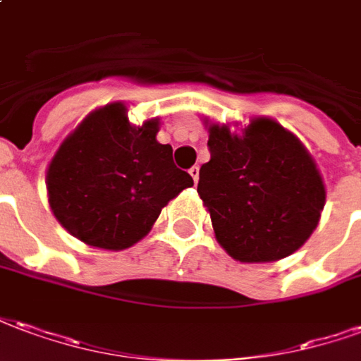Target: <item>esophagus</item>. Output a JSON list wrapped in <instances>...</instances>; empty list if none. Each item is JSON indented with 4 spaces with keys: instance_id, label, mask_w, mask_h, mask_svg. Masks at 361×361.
<instances>
[{
    "instance_id": "esophagus-1",
    "label": "esophagus",
    "mask_w": 361,
    "mask_h": 361,
    "mask_svg": "<svg viewBox=\"0 0 361 361\" xmlns=\"http://www.w3.org/2000/svg\"><path fill=\"white\" fill-rule=\"evenodd\" d=\"M188 173H190V177L194 178V183H198V178H200V167H198V165L190 167V171H188Z\"/></svg>"
}]
</instances>
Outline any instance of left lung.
I'll list each match as a JSON object with an SVG mask.
<instances>
[{"instance_id": "obj_1", "label": "left lung", "mask_w": 361, "mask_h": 361, "mask_svg": "<svg viewBox=\"0 0 361 361\" xmlns=\"http://www.w3.org/2000/svg\"><path fill=\"white\" fill-rule=\"evenodd\" d=\"M212 159L200 169L198 194L215 238L231 257L265 264L290 256L319 223L325 184L304 144L267 117L240 134L209 128Z\"/></svg>"}]
</instances>
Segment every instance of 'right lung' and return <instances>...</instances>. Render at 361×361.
Returning <instances> with one entry per match:
<instances>
[{
  "label": "right lung",
  "instance_id": "add662e5",
  "mask_svg": "<svg viewBox=\"0 0 361 361\" xmlns=\"http://www.w3.org/2000/svg\"><path fill=\"white\" fill-rule=\"evenodd\" d=\"M159 119L134 126L126 105L92 111L63 140L47 167L55 219L88 246L125 250L148 235L169 200L194 180L157 142Z\"/></svg>",
  "mask_w": 361,
  "mask_h": 361
}]
</instances>
